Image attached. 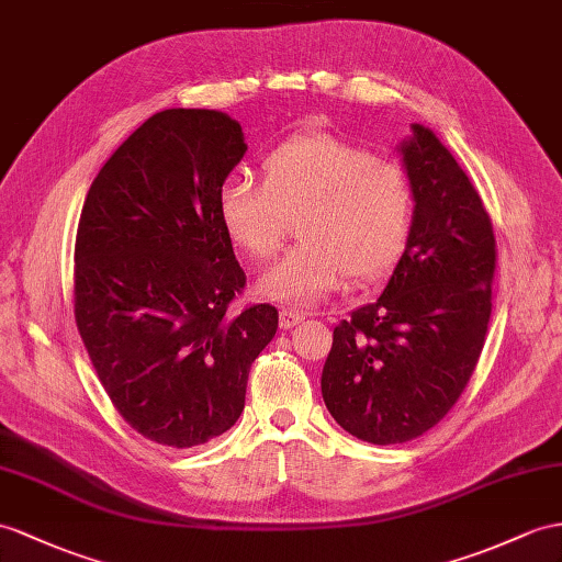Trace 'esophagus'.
<instances>
[{
  "label": "esophagus",
  "instance_id": "1",
  "mask_svg": "<svg viewBox=\"0 0 562 562\" xmlns=\"http://www.w3.org/2000/svg\"><path fill=\"white\" fill-rule=\"evenodd\" d=\"M305 319V312L303 310H295V307H281L279 312V322H281V328H293L297 326L300 322Z\"/></svg>",
  "mask_w": 562,
  "mask_h": 562
}]
</instances>
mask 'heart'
<instances>
[{"label":"heart","mask_w":562,"mask_h":562,"mask_svg":"<svg viewBox=\"0 0 562 562\" xmlns=\"http://www.w3.org/2000/svg\"><path fill=\"white\" fill-rule=\"evenodd\" d=\"M265 183L231 173L218 190L226 236L255 259L281 248L291 218L303 240L273 265L259 293L307 305L372 283L398 262L413 226V181L398 161L328 133L297 135L265 159Z\"/></svg>","instance_id":"heart-1"}]
</instances>
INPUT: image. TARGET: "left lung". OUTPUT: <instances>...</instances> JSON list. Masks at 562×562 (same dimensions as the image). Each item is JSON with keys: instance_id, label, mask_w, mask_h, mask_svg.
Listing matches in <instances>:
<instances>
[{"instance_id": "1", "label": "left lung", "mask_w": 562, "mask_h": 562, "mask_svg": "<svg viewBox=\"0 0 562 562\" xmlns=\"http://www.w3.org/2000/svg\"><path fill=\"white\" fill-rule=\"evenodd\" d=\"M401 153L415 193L405 252L384 293L334 328L322 372L328 413L374 446L417 439L458 403L496 271L494 226L456 157L419 123Z\"/></svg>"}]
</instances>
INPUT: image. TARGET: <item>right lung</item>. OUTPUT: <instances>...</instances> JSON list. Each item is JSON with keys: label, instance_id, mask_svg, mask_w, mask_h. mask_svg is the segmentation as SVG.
<instances>
[{"label": "right lung", "instance_id": "add662e5", "mask_svg": "<svg viewBox=\"0 0 562 562\" xmlns=\"http://www.w3.org/2000/svg\"><path fill=\"white\" fill-rule=\"evenodd\" d=\"M243 128L164 109L106 159L80 212L74 312L119 415L147 441L193 448L234 427L279 312H231L245 271L218 218Z\"/></svg>", "mask_w": 562, "mask_h": 562}]
</instances>
